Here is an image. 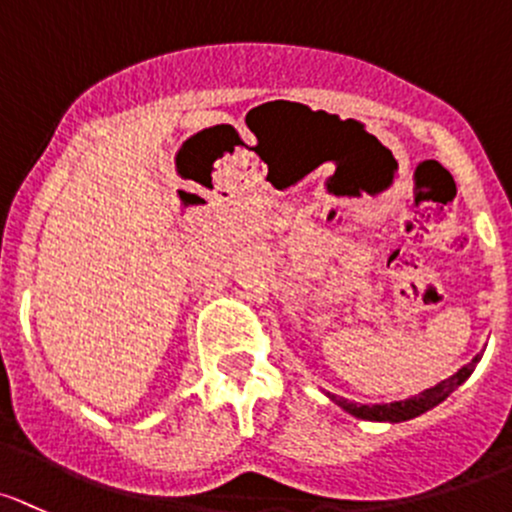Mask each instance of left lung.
I'll list each match as a JSON object with an SVG mask.
<instances>
[{
  "label": "left lung",
  "mask_w": 512,
  "mask_h": 512,
  "mask_svg": "<svg viewBox=\"0 0 512 512\" xmlns=\"http://www.w3.org/2000/svg\"><path fill=\"white\" fill-rule=\"evenodd\" d=\"M483 353L473 355L471 363H466L464 368L456 370L451 378L441 380L434 387H429V390L419 392V395L414 397H407V400H400V402H390V405H358V402H348L343 400V397H336L331 395V392H326V397L331 402H336L338 407H341L343 412L353 414L355 419H368V422H390V424H397V422H407V419H414L419 417V414L429 412L432 407H437L439 402H444L446 397L451 395V392L456 390L459 385H464L466 380L471 378V373L476 370L478 360H481Z\"/></svg>",
  "instance_id": "left-lung-1"
}]
</instances>
